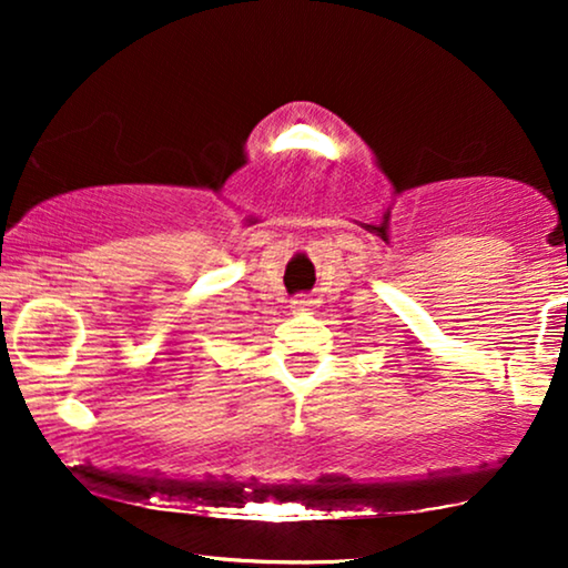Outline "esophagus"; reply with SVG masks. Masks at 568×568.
Masks as SVG:
<instances>
[{"instance_id": "1", "label": "esophagus", "mask_w": 568, "mask_h": 568, "mask_svg": "<svg viewBox=\"0 0 568 568\" xmlns=\"http://www.w3.org/2000/svg\"><path fill=\"white\" fill-rule=\"evenodd\" d=\"M292 307L294 310H310V307H313V300H310L307 294H300V297L292 300Z\"/></svg>"}]
</instances>
